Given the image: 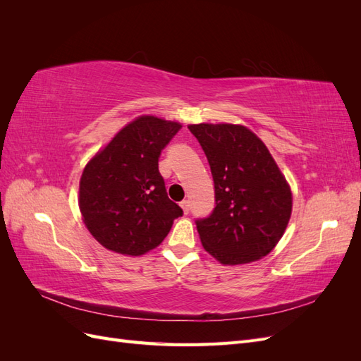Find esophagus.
Masks as SVG:
<instances>
[{
  "instance_id": "34e87169",
  "label": "esophagus",
  "mask_w": 361,
  "mask_h": 361,
  "mask_svg": "<svg viewBox=\"0 0 361 361\" xmlns=\"http://www.w3.org/2000/svg\"><path fill=\"white\" fill-rule=\"evenodd\" d=\"M180 207H182V211H183V214H185V215L190 214V202H188V200H183V202H180Z\"/></svg>"
}]
</instances>
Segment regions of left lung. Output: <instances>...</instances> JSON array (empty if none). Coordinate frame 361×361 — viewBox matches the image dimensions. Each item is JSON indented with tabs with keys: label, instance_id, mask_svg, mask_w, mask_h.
<instances>
[{
	"label": "left lung",
	"instance_id": "8db88e82",
	"mask_svg": "<svg viewBox=\"0 0 361 361\" xmlns=\"http://www.w3.org/2000/svg\"><path fill=\"white\" fill-rule=\"evenodd\" d=\"M209 162L215 207L195 220L204 250L224 265L267 256L286 231L289 185L264 141L241 125H190Z\"/></svg>",
	"mask_w": 361,
	"mask_h": 361
}]
</instances>
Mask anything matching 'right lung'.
<instances>
[{"label": "right lung", "instance_id": "right-lung-1", "mask_svg": "<svg viewBox=\"0 0 361 361\" xmlns=\"http://www.w3.org/2000/svg\"><path fill=\"white\" fill-rule=\"evenodd\" d=\"M180 128L178 122L141 116L85 166L80 209L89 232L105 248L145 255L164 241L173 221L182 216L158 169L162 149Z\"/></svg>", "mask_w": 361, "mask_h": 361}]
</instances>
